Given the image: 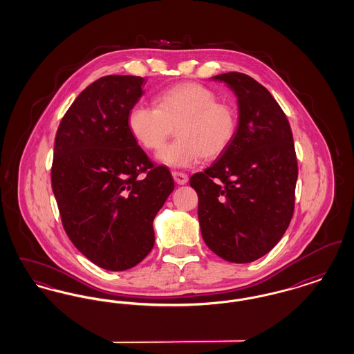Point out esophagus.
I'll return each instance as SVG.
<instances>
[{"instance_id":"1","label":"esophagus","mask_w":354,"mask_h":354,"mask_svg":"<svg viewBox=\"0 0 354 354\" xmlns=\"http://www.w3.org/2000/svg\"><path fill=\"white\" fill-rule=\"evenodd\" d=\"M172 176H174V180L178 183V185H185L188 182V175L185 172H179V171H172Z\"/></svg>"}]
</instances>
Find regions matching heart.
Listing matches in <instances>:
<instances>
[{"label":"heart","mask_w":354,"mask_h":354,"mask_svg":"<svg viewBox=\"0 0 354 354\" xmlns=\"http://www.w3.org/2000/svg\"><path fill=\"white\" fill-rule=\"evenodd\" d=\"M155 109L134 104L127 115L129 130L147 151H159L174 129L176 140L159 152L158 159L172 169L192 167L202 158L216 159L230 147L237 131L232 104L199 84H180L162 91Z\"/></svg>","instance_id":"obj_1"}]
</instances>
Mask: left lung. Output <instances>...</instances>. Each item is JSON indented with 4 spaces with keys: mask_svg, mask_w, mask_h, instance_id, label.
<instances>
[{
    "mask_svg": "<svg viewBox=\"0 0 354 354\" xmlns=\"http://www.w3.org/2000/svg\"><path fill=\"white\" fill-rule=\"evenodd\" d=\"M235 91L239 127L211 167L189 178L204 243L231 263H251L279 243L295 211L297 158L284 111L252 77H214Z\"/></svg>",
    "mask_w": 354,
    "mask_h": 354,
    "instance_id": "obj_1",
    "label": "left lung"
}]
</instances>
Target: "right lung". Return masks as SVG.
Listing matches in <instances>:
<instances>
[{
    "label": "right lung",
    "instance_id": "obj_1",
    "mask_svg": "<svg viewBox=\"0 0 354 354\" xmlns=\"http://www.w3.org/2000/svg\"><path fill=\"white\" fill-rule=\"evenodd\" d=\"M143 78L106 75L61 120L51 187L71 243L103 270H126L152 250V220L174 189L169 169L138 146L127 115Z\"/></svg>",
    "mask_w": 354,
    "mask_h": 354
}]
</instances>
